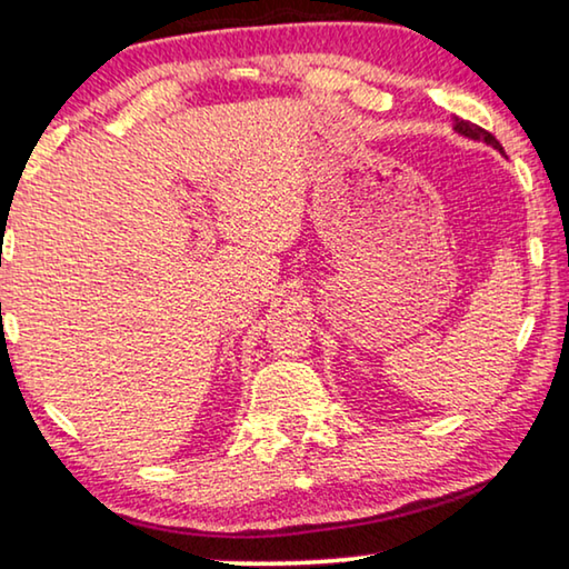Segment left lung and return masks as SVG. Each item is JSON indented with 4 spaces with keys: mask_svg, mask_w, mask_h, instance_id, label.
Instances as JSON below:
<instances>
[{
    "mask_svg": "<svg viewBox=\"0 0 569 569\" xmlns=\"http://www.w3.org/2000/svg\"><path fill=\"white\" fill-rule=\"evenodd\" d=\"M456 132H460V134H466V137H470V139H483L486 144H491V147H496V150H503L501 144H498V139L491 134V132H486L483 127H478V124H473V121H466V119H458L456 121Z\"/></svg>",
    "mask_w": 569,
    "mask_h": 569,
    "instance_id": "8db88e82",
    "label": "left lung"
}]
</instances>
